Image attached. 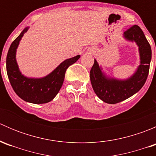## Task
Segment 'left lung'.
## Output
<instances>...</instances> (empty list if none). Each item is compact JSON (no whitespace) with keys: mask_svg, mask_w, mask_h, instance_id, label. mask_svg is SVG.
<instances>
[{"mask_svg":"<svg viewBox=\"0 0 156 156\" xmlns=\"http://www.w3.org/2000/svg\"><path fill=\"white\" fill-rule=\"evenodd\" d=\"M127 41L135 42L140 54L139 66L134 73L127 79H117L106 75L96 59L90 72L93 89L97 97L109 104L120 103L137 93L145 84L149 71L152 50L142 29L136 25L123 34Z\"/></svg>","mask_w":156,"mask_h":156,"instance_id":"1","label":"left lung"}]
</instances>
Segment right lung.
Returning <instances> with one entry per match:
<instances>
[{"instance_id": "obj_1", "label": "right lung", "mask_w": 156, "mask_h": 156, "mask_svg": "<svg viewBox=\"0 0 156 156\" xmlns=\"http://www.w3.org/2000/svg\"><path fill=\"white\" fill-rule=\"evenodd\" d=\"M29 27H26L12 41L7 56V72L12 89L21 99L34 104L47 103L53 100L63 84L66 69L80 58V55L61 62L50 74L43 78H28L22 74L16 54L20 42Z\"/></svg>"}]
</instances>
